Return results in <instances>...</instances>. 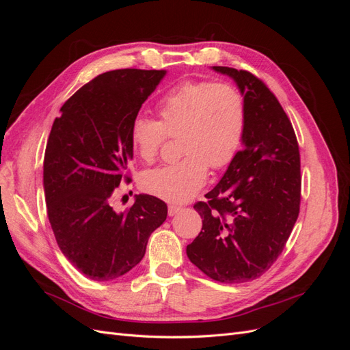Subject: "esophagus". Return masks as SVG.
Returning a JSON list of instances; mask_svg holds the SVG:
<instances>
[{"label": "esophagus", "instance_id": "1", "mask_svg": "<svg viewBox=\"0 0 350 350\" xmlns=\"http://www.w3.org/2000/svg\"><path fill=\"white\" fill-rule=\"evenodd\" d=\"M183 210V207H179V206H175V204H171L167 207V213H169V216H175V215H178L179 211Z\"/></svg>", "mask_w": 350, "mask_h": 350}]
</instances>
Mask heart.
Returning a JSON list of instances; mask_svg holds the SVG:
<instances>
[{
  "instance_id": "obj_1",
  "label": "heart",
  "mask_w": 350,
  "mask_h": 350,
  "mask_svg": "<svg viewBox=\"0 0 350 350\" xmlns=\"http://www.w3.org/2000/svg\"><path fill=\"white\" fill-rule=\"evenodd\" d=\"M161 121L137 115L130 126L135 153L152 163L166 135H181V161L142 175L144 191L174 203L194 197L211 169L226 167L238 154L247 125L242 93L230 84L185 81L157 103Z\"/></svg>"
}]
</instances>
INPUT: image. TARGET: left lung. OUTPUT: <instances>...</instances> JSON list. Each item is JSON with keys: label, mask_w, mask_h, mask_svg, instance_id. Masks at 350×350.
<instances>
[{"label": "left lung", "mask_w": 350, "mask_h": 350, "mask_svg": "<svg viewBox=\"0 0 350 350\" xmlns=\"http://www.w3.org/2000/svg\"><path fill=\"white\" fill-rule=\"evenodd\" d=\"M245 99L242 150L194 208L203 219L187 256L210 279L260 278L282 254L299 215L301 161L293 126L270 89L254 74L213 67Z\"/></svg>", "instance_id": "8db88e82"}]
</instances>
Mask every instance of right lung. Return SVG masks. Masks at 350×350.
<instances>
[{"label":"right lung","mask_w":350,"mask_h":350,"mask_svg":"<svg viewBox=\"0 0 350 350\" xmlns=\"http://www.w3.org/2000/svg\"><path fill=\"white\" fill-rule=\"evenodd\" d=\"M165 70L99 74L62 105L44 159L48 217L66 258L92 280L121 278L142 261L152 232L167 216L165 201L135 196L116 213L111 197L133 159L130 126Z\"/></svg>","instance_id":"add662e5"}]
</instances>
